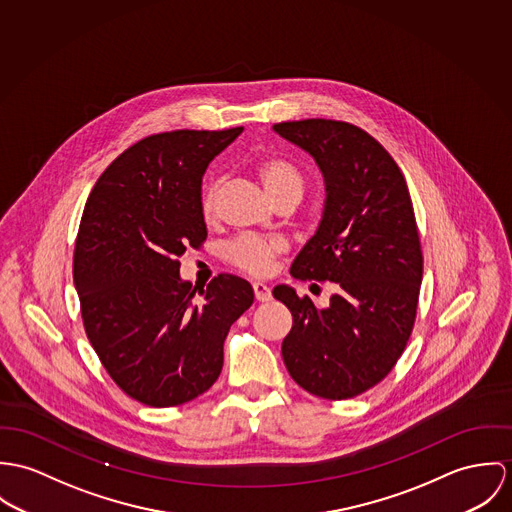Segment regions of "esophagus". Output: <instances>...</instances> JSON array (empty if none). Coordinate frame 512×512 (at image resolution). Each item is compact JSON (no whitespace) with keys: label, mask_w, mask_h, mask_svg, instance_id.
I'll return each instance as SVG.
<instances>
[{"label":"esophagus","mask_w":512,"mask_h":512,"mask_svg":"<svg viewBox=\"0 0 512 512\" xmlns=\"http://www.w3.org/2000/svg\"><path fill=\"white\" fill-rule=\"evenodd\" d=\"M253 292H255V298L259 302H269L271 300V290H269L267 284L253 283Z\"/></svg>","instance_id":"34e87169"}]
</instances>
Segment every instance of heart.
I'll use <instances>...</instances> for the list:
<instances>
[{"label":"heart","mask_w":512,"mask_h":512,"mask_svg":"<svg viewBox=\"0 0 512 512\" xmlns=\"http://www.w3.org/2000/svg\"><path fill=\"white\" fill-rule=\"evenodd\" d=\"M257 176L269 196L279 202H298L306 188L304 172L300 171L292 161L284 157H269L257 165ZM220 180H210L200 194V214L206 222L216 218L218 196H220ZM286 251V245L277 237H259V235H241L233 239L226 247V259L233 267L243 273L261 277L267 275L279 255Z\"/></svg>","instance_id":"obj_1"}]
</instances>
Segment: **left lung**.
Here are the masks:
<instances>
[{
    "label": "left lung",
    "instance_id": "obj_1",
    "mask_svg": "<svg viewBox=\"0 0 512 512\" xmlns=\"http://www.w3.org/2000/svg\"><path fill=\"white\" fill-rule=\"evenodd\" d=\"M273 129L314 157L328 192L320 228L290 275L336 283L324 308L275 286L292 314L284 365L310 395L357 397L391 373L416 320L424 259L408 186L387 149L357 125L302 119Z\"/></svg>",
    "mask_w": 512,
    "mask_h": 512
}]
</instances>
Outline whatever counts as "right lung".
I'll use <instances>...</instances> for the list:
<instances>
[{"instance_id": "1", "label": "right lung", "mask_w": 512, "mask_h": 512, "mask_svg": "<svg viewBox=\"0 0 512 512\" xmlns=\"http://www.w3.org/2000/svg\"><path fill=\"white\" fill-rule=\"evenodd\" d=\"M241 131L149 135L102 172L86 202L74 245L84 330L115 385L147 406L206 393L231 324L253 304L235 275L214 277L202 300L178 275V257L208 237L202 176Z\"/></svg>"}]
</instances>
